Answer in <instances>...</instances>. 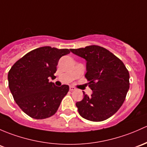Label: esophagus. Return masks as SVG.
I'll use <instances>...</instances> for the list:
<instances>
[{
	"instance_id": "1",
	"label": "esophagus",
	"mask_w": 147,
	"mask_h": 147,
	"mask_svg": "<svg viewBox=\"0 0 147 147\" xmlns=\"http://www.w3.org/2000/svg\"><path fill=\"white\" fill-rule=\"evenodd\" d=\"M69 90H70L71 92H72V91L75 90V87H73V86H69Z\"/></svg>"
}]
</instances>
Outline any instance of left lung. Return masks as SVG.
Returning a JSON list of instances; mask_svg holds the SVG:
<instances>
[{
  "mask_svg": "<svg viewBox=\"0 0 147 147\" xmlns=\"http://www.w3.org/2000/svg\"><path fill=\"white\" fill-rule=\"evenodd\" d=\"M85 59V78L93 93L84 94L76 103L82 118L94 122L106 120L115 113L124 102L129 87V72L123 63L109 51L98 46L69 49Z\"/></svg>",
  "mask_w": 147,
  "mask_h": 147,
  "instance_id": "1",
  "label": "left lung"
}]
</instances>
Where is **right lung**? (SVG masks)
Returning a JSON list of instances; mask_svg holds the SVG:
<instances>
[{"label":"right lung","instance_id":"add662e5","mask_svg":"<svg viewBox=\"0 0 147 147\" xmlns=\"http://www.w3.org/2000/svg\"><path fill=\"white\" fill-rule=\"evenodd\" d=\"M67 49L44 46L24 55L12 65L7 75L14 100L31 118L45 119L58 111L69 86H57L53 78L59 59L69 53Z\"/></svg>","mask_w":147,"mask_h":147}]
</instances>
